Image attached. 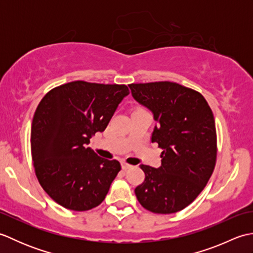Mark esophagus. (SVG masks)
<instances>
[{
    "mask_svg": "<svg viewBox=\"0 0 253 253\" xmlns=\"http://www.w3.org/2000/svg\"><path fill=\"white\" fill-rule=\"evenodd\" d=\"M131 168H132V165L128 164V163H126V162H122V169H131Z\"/></svg>",
    "mask_w": 253,
    "mask_h": 253,
    "instance_id": "34e87169",
    "label": "esophagus"
}]
</instances>
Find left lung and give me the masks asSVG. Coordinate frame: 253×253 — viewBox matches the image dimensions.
Instances as JSON below:
<instances>
[{"instance_id":"8db88e82","label":"left lung","mask_w":253,"mask_h":253,"mask_svg":"<svg viewBox=\"0 0 253 253\" xmlns=\"http://www.w3.org/2000/svg\"><path fill=\"white\" fill-rule=\"evenodd\" d=\"M138 103L152 112L151 141L163 150L159 169L141 164L146 178L135 193L148 211L170 214L189 206L206 187L216 162V129L201 93L179 84H129Z\"/></svg>"}]
</instances>
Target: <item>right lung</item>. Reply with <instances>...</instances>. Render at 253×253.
Instances as JSON below:
<instances>
[{"mask_svg":"<svg viewBox=\"0 0 253 253\" xmlns=\"http://www.w3.org/2000/svg\"><path fill=\"white\" fill-rule=\"evenodd\" d=\"M129 89L125 84L72 82L49 91L31 125V155L41 187L60 206L88 211L105 199L121 164L87 144L104 131Z\"/></svg>","mask_w":253,"mask_h":253,"instance_id":"obj_1","label":"right lung"}]
</instances>
